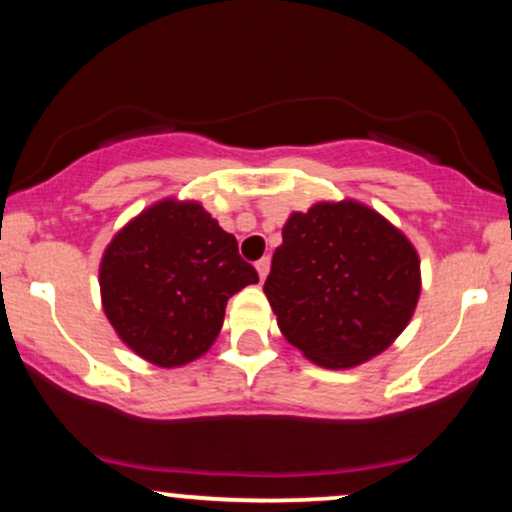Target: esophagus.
<instances>
[{
    "label": "esophagus",
    "instance_id": "esophagus-1",
    "mask_svg": "<svg viewBox=\"0 0 512 512\" xmlns=\"http://www.w3.org/2000/svg\"><path fill=\"white\" fill-rule=\"evenodd\" d=\"M269 267H272V262H269V257H262V260H257V262H255V269H257V274H260V279H262V281L267 279Z\"/></svg>",
    "mask_w": 512,
    "mask_h": 512
}]
</instances>
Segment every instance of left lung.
Returning <instances> with one entry per match:
<instances>
[{
  "label": "left lung",
  "mask_w": 512,
  "mask_h": 512,
  "mask_svg": "<svg viewBox=\"0 0 512 512\" xmlns=\"http://www.w3.org/2000/svg\"><path fill=\"white\" fill-rule=\"evenodd\" d=\"M264 281L279 330L332 370L383 354L414 315L421 267L385 216L351 202H317L289 216Z\"/></svg>",
  "instance_id": "obj_1"
}]
</instances>
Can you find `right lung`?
Returning <instances> with one entry per match:
<instances>
[{"label": "right lung", "mask_w": 512, "mask_h": 512, "mask_svg": "<svg viewBox=\"0 0 512 512\" xmlns=\"http://www.w3.org/2000/svg\"><path fill=\"white\" fill-rule=\"evenodd\" d=\"M231 233L197 202L163 199L103 252L101 298L117 337L161 368L185 366L219 337L233 293L257 284Z\"/></svg>", "instance_id": "1"}]
</instances>
